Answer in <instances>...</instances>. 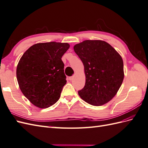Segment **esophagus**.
I'll return each instance as SVG.
<instances>
[{"mask_svg":"<svg viewBox=\"0 0 148 148\" xmlns=\"http://www.w3.org/2000/svg\"><path fill=\"white\" fill-rule=\"evenodd\" d=\"M73 78H74V77H70L69 78V79L70 80V81H71V80H73Z\"/></svg>","mask_w":148,"mask_h":148,"instance_id":"obj_1","label":"esophagus"}]
</instances>
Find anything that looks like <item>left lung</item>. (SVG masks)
Masks as SVG:
<instances>
[{
    "instance_id": "1",
    "label": "left lung",
    "mask_w": 148,
    "mask_h": 148,
    "mask_svg": "<svg viewBox=\"0 0 148 148\" xmlns=\"http://www.w3.org/2000/svg\"><path fill=\"white\" fill-rule=\"evenodd\" d=\"M73 49L83 62L86 77L79 96L92 106L109 102L117 93L124 78L122 57L102 40H85L75 44Z\"/></svg>"
}]
</instances>
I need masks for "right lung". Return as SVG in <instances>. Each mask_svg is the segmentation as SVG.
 <instances>
[{
  "mask_svg": "<svg viewBox=\"0 0 148 148\" xmlns=\"http://www.w3.org/2000/svg\"><path fill=\"white\" fill-rule=\"evenodd\" d=\"M69 47L66 42L37 43L20 58L16 67L18 83L36 107L47 108L59 99L66 83L61 59Z\"/></svg>",
  "mask_w": 148,
  "mask_h": 148,
  "instance_id": "obj_1",
  "label": "right lung"
}]
</instances>
